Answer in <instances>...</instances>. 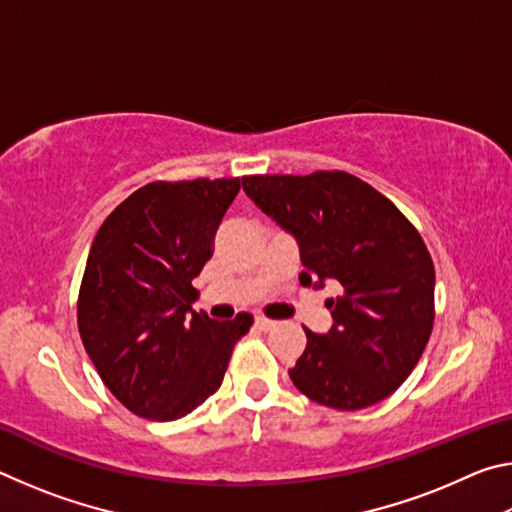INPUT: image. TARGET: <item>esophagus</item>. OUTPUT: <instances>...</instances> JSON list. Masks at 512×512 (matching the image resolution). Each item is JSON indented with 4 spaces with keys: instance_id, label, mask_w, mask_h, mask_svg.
Masks as SVG:
<instances>
[{
    "instance_id": "34e87169",
    "label": "esophagus",
    "mask_w": 512,
    "mask_h": 512,
    "mask_svg": "<svg viewBox=\"0 0 512 512\" xmlns=\"http://www.w3.org/2000/svg\"><path fill=\"white\" fill-rule=\"evenodd\" d=\"M275 320H268V318H264V316H257L255 318V327L257 329H262V332H271V329H275Z\"/></svg>"
}]
</instances>
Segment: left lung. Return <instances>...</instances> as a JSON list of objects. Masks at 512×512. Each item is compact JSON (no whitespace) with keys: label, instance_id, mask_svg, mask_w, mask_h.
<instances>
[{"label":"left lung","instance_id":"1","mask_svg":"<svg viewBox=\"0 0 512 512\" xmlns=\"http://www.w3.org/2000/svg\"><path fill=\"white\" fill-rule=\"evenodd\" d=\"M244 192L298 241L302 287H341L334 323L305 329L307 348L289 377L329 409L386 400L411 375L433 327L436 273L418 230L377 189L345 171L246 176Z\"/></svg>","mask_w":512,"mask_h":512}]
</instances>
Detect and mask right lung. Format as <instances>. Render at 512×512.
Wrapping results in <instances>:
<instances>
[{
	"instance_id": "add662e5",
	"label": "right lung",
	"mask_w": 512,
	"mask_h": 512,
	"mask_svg": "<svg viewBox=\"0 0 512 512\" xmlns=\"http://www.w3.org/2000/svg\"><path fill=\"white\" fill-rule=\"evenodd\" d=\"M239 178L149 183L92 241L79 293V332L103 384L146 420L185 418L219 391L253 316L214 320L192 302Z\"/></svg>"
}]
</instances>
